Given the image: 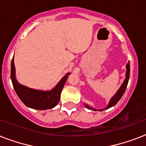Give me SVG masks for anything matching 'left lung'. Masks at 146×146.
<instances>
[{
	"label": "left lung",
	"mask_w": 146,
	"mask_h": 146,
	"mask_svg": "<svg viewBox=\"0 0 146 146\" xmlns=\"http://www.w3.org/2000/svg\"><path fill=\"white\" fill-rule=\"evenodd\" d=\"M129 73H130V68H129V63L128 62V64H127V73H126V75L127 76H126V79H125L124 82H123V83L122 84V86H120V89L118 90L117 92L116 93L115 96H113V97L111 98V101H110V102H109L108 105L107 106V108L105 109L110 108H111V107H113V105H115V104H117L118 102H119V100L121 98V97H122L123 95V93H124L125 90H126V89H127V84H128V82H129ZM86 107L88 109H92V110H94V111H97V110H96V109L91 108L90 107L88 106V105H86ZM103 110H104V109H101V110H99V111H103Z\"/></svg>",
	"instance_id": "8db88e82"
}]
</instances>
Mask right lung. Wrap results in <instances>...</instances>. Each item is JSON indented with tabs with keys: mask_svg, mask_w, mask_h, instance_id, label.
<instances>
[{
	"mask_svg": "<svg viewBox=\"0 0 146 146\" xmlns=\"http://www.w3.org/2000/svg\"><path fill=\"white\" fill-rule=\"evenodd\" d=\"M69 74H70L69 73H67L52 90L49 92L38 91V90L24 86L17 82L16 76H15L13 57L11 61L10 76L12 80L13 86L20 100L26 106L31 108L38 109V110H46V109L52 108L56 106L57 103L59 102L62 89L64 88V84L68 78Z\"/></svg>",
	"mask_w": 146,
	"mask_h": 146,
	"instance_id": "right-lung-1",
	"label": "right lung"
}]
</instances>
